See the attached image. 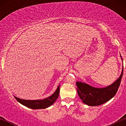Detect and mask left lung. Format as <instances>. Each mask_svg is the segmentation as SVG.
Instances as JSON below:
<instances>
[{
    "label": "left lung",
    "instance_id": "1",
    "mask_svg": "<svg viewBox=\"0 0 126 126\" xmlns=\"http://www.w3.org/2000/svg\"><path fill=\"white\" fill-rule=\"evenodd\" d=\"M122 60V57L121 56ZM123 74V68L119 78L110 85L104 88H95L87 83L76 81L77 92L82 102L88 106H98L110 100L117 92Z\"/></svg>",
    "mask_w": 126,
    "mask_h": 126
}]
</instances>
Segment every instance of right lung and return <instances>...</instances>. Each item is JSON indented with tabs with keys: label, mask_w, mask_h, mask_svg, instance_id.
<instances>
[{
	"label": "right lung",
	"mask_w": 126,
	"mask_h": 126,
	"mask_svg": "<svg viewBox=\"0 0 126 126\" xmlns=\"http://www.w3.org/2000/svg\"><path fill=\"white\" fill-rule=\"evenodd\" d=\"M60 92V85L55 90V92L47 98H45L42 100H23V99L19 98L14 96L17 102L21 103L24 106L27 107L30 109H43L48 107L52 105L55 101L57 100Z\"/></svg>",
	"instance_id": "1"
}]
</instances>
